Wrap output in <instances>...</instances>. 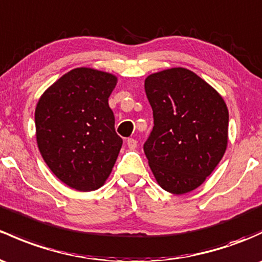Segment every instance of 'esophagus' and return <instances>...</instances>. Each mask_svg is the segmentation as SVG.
Wrapping results in <instances>:
<instances>
[{"mask_svg":"<svg viewBox=\"0 0 262 262\" xmlns=\"http://www.w3.org/2000/svg\"><path fill=\"white\" fill-rule=\"evenodd\" d=\"M137 140L134 138H128L126 139V145H128L129 149H136L137 148Z\"/></svg>","mask_w":262,"mask_h":262,"instance_id":"obj_1","label":"esophagus"}]
</instances>
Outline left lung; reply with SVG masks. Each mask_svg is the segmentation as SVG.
I'll return each mask as SVG.
<instances>
[{
  "label": "left lung",
  "instance_id": "8db88e82",
  "mask_svg": "<svg viewBox=\"0 0 262 262\" xmlns=\"http://www.w3.org/2000/svg\"><path fill=\"white\" fill-rule=\"evenodd\" d=\"M144 89L154 126L143 148L154 177L169 193L193 191L213 172L227 147L225 100L184 68L152 74Z\"/></svg>",
  "mask_w": 262,
  "mask_h": 262
}]
</instances>
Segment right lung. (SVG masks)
Here are the masks:
<instances>
[{"label": "right lung", "instance_id": "obj_1", "mask_svg": "<svg viewBox=\"0 0 262 262\" xmlns=\"http://www.w3.org/2000/svg\"><path fill=\"white\" fill-rule=\"evenodd\" d=\"M117 76L90 68L69 71L41 95L35 110L37 147L51 172L76 191L100 188L123 139L108 98Z\"/></svg>", "mask_w": 262, "mask_h": 262}]
</instances>
